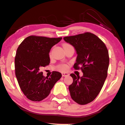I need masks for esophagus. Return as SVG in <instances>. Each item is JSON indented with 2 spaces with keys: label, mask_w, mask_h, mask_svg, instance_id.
<instances>
[{
  "label": "esophagus",
  "mask_w": 125,
  "mask_h": 125,
  "mask_svg": "<svg viewBox=\"0 0 125 125\" xmlns=\"http://www.w3.org/2000/svg\"><path fill=\"white\" fill-rule=\"evenodd\" d=\"M62 76H69V74L67 73V72H62Z\"/></svg>",
  "instance_id": "34e87169"
}]
</instances>
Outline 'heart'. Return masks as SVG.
I'll return each mask as SVG.
<instances>
[{"instance_id": "b5f03b06", "label": "heart", "mask_w": 125, "mask_h": 125, "mask_svg": "<svg viewBox=\"0 0 125 125\" xmlns=\"http://www.w3.org/2000/svg\"><path fill=\"white\" fill-rule=\"evenodd\" d=\"M68 45L69 44H65L63 45V47L65 46H68ZM59 69L61 71H66L68 69V66L66 65H62L60 66L59 67Z\"/></svg>"}]
</instances>
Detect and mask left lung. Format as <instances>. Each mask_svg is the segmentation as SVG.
Instances as JSON below:
<instances>
[{
    "instance_id": "obj_1",
    "label": "left lung",
    "mask_w": 125,
    "mask_h": 125,
    "mask_svg": "<svg viewBox=\"0 0 125 125\" xmlns=\"http://www.w3.org/2000/svg\"><path fill=\"white\" fill-rule=\"evenodd\" d=\"M63 39L76 52L73 68H80L83 72L81 77L71 74L73 78V83L69 86L71 97L79 104H87L95 99L103 86L109 65V52L104 43L90 32Z\"/></svg>"
}]
</instances>
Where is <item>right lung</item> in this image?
<instances>
[{"mask_svg":"<svg viewBox=\"0 0 125 125\" xmlns=\"http://www.w3.org/2000/svg\"><path fill=\"white\" fill-rule=\"evenodd\" d=\"M62 38L31 35L18 48L15 58L16 77L21 90L30 100L40 101L46 98L62 77L61 73L56 71L50 78L44 77L40 71L50 63V50Z\"/></svg>","mask_w":125,"mask_h":125,"instance_id":"1","label":"right lung"}]
</instances>
